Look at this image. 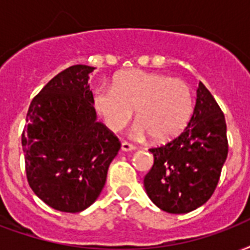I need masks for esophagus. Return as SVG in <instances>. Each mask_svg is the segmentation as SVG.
Wrapping results in <instances>:
<instances>
[{
    "mask_svg": "<svg viewBox=\"0 0 250 250\" xmlns=\"http://www.w3.org/2000/svg\"><path fill=\"white\" fill-rule=\"evenodd\" d=\"M136 149V146H133L132 144H129L127 142L122 143V150H125V152H129V150H135Z\"/></svg>",
    "mask_w": 250,
    "mask_h": 250,
    "instance_id": "obj_1",
    "label": "esophagus"
}]
</instances>
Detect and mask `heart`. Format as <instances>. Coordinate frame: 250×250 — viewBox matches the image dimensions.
<instances>
[{"label": "heart", "instance_id": "obj_1", "mask_svg": "<svg viewBox=\"0 0 250 250\" xmlns=\"http://www.w3.org/2000/svg\"><path fill=\"white\" fill-rule=\"evenodd\" d=\"M94 104L112 132L128 125L136 108L135 138L149 135L167 143L180 135L193 114V91L186 81L167 74L132 69L118 74L114 86L97 87Z\"/></svg>", "mask_w": 250, "mask_h": 250}]
</instances>
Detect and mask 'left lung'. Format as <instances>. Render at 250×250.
I'll return each instance as SVG.
<instances>
[{
  "label": "left lung",
  "mask_w": 250,
  "mask_h": 250,
  "mask_svg": "<svg viewBox=\"0 0 250 250\" xmlns=\"http://www.w3.org/2000/svg\"><path fill=\"white\" fill-rule=\"evenodd\" d=\"M149 152L155 161L144 177V188L159 208L186 214L211 198L228 155V140L224 114L203 83L184 131Z\"/></svg>",
  "instance_id": "1"
}]
</instances>
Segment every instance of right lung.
I'll return each mask as SVG.
<instances>
[{"mask_svg": "<svg viewBox=\"0 0 250 250\" xmlns=\"http://www.w3.org/2000/svg\"><path fill=\"white\" fill-rule=\"evenodd\" d=\"M93 70L80 64L56 74L31 101L22 132L28 185L62 212L94 203L121 149L119 139L97 122L87 83Z\"/></svg>", "mask_w": 250, "mask_h": 250, "instance_id": "1", "label": "right lung"}]
</instances>
